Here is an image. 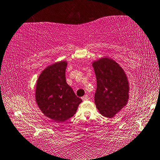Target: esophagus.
<instances>
[{"label": "esophagus", "mask_w": 160, "mask_h": 160, "mask_svg": "<svg viewBox=\"0 0 160 160\" xmlns=\"http://www.w3.org/2000/svg\"><path fill=\"white\" fill-rule=\"evenodd\" d=\"M83 101H87L88 100V99H89V97H88V95H84L83 97L82 98Z\"/></svg>", "instance_id": "1"}]
</instances>
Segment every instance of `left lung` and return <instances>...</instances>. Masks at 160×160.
<instances>
[{
	"instance_id": "left-lung-1",
	"label": "left lung",
	"mask_w": 160,
	"mask_h": 160,
	"mask_svg": "<svg viewBox=\"0 0 160 160\" xmlns=\"http://www.w3.org/2000/svg\"><path fill=\"white\" fill-rule=\"evenodd\" d=\"M97 77L94 101L102 116L112 118L127 104L129 83L126 73L112 58L104 56L92 62Z\"/></svg>"
}]
</instances>
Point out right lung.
Segmentation results:
<instances>
[{
  "instance_id": "obj_1",
  "label": "right lung",
  "mask_w": 160,
  "mask_h": 160,
  "mask_svg": "<svg viewBox=\"0 0 160 160\" xmlns=\"http://www.w3.org/2000/svg\"><path fill=\"white\" fill-rule=\"evenodd\" d=\"M67 61L49 65L41 73L36 86V102L45 116L56 122L72 117L82 99L77 97L66 81Z\"/></svg>"
}]
</instances>
